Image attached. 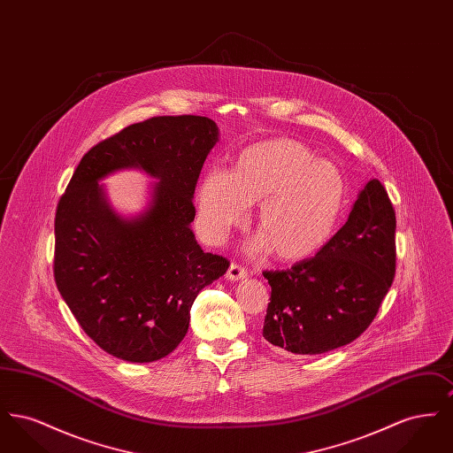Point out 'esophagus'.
Masks as SVG:
<instances>
[{"label": "esophagus", "instance_id": "obj_1", "mask_svg": "<svg viewBox=\"0 0 453 453\" xmlns=\"http://www.w3.org/2000/svg\"><path fill=\"white\" fill-rule=\"evenodd\" d=\"M226 279L231 281L244 280V279H248V270L242 268V266L237 265V263H233V265L229 266L227 273H226Z\"/></svg>", "mask_w": 453, "mask_h": 453}]
</instances>
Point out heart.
<instances>
[{
    "label": "heart",
    "instance_id": "heart-1",
    "mask_svg": "<svg viewBox=\"0 0 453 453\" xmlns=\"http://www.w3.org/2000/svg\"><path fill=\"white\" fill-rule=\"evenodd\" d=\"M345 180L334 165L292 139L265 141L239 154L234 172L214 168L196 195L198 224L222 242L259 202L255 248H275L287 261L309 258L333 234L345 203Z\"/></svg>",
    "mask_w": 453,
    "mask_h": 453
}]
</instances>
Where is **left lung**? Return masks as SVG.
Wrapping results in <instances>:
<instances>
[{
	"label": "left lung",
	"instance_id": "8db88e82",
	"mask_svg": "<svg viewBox=\"0 0 453 453\" xmlns=\"http://www.w3.org/2000/svg\"><path fill=\"white\" fill-rule=\"evenodd\" d=\"M395 273V212L382 183L366 181L345 226L316 257L265 272L272 287L263 338L294 355L357 340L379 312Z\"/></svg>",
	"mask_w": 453,
	"mask_h": 453
}]
</instances>
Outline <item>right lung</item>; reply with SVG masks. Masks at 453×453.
<instances>
[{
  "instance_id": "add662e5",
  "label": "right lung",
  "mask_w": 453,
  "mask_h": 453,
  "mask_svg": "<svg viewBox=\"0 0 453 453\" xmlns=\"http://www.w3.org/2000/svg\"><path fill=\"white\" fill-rule=\"evenodd\" d=\"M217 141L216 122L198 115L132 124L83 156L58 203L56 285L88 336L120 360L170 355L198 292L229 268L192 231L196 180ZM120 169L158 180L137 217L119 215L97 183Z\"/></svg>"
}]
</instances>
